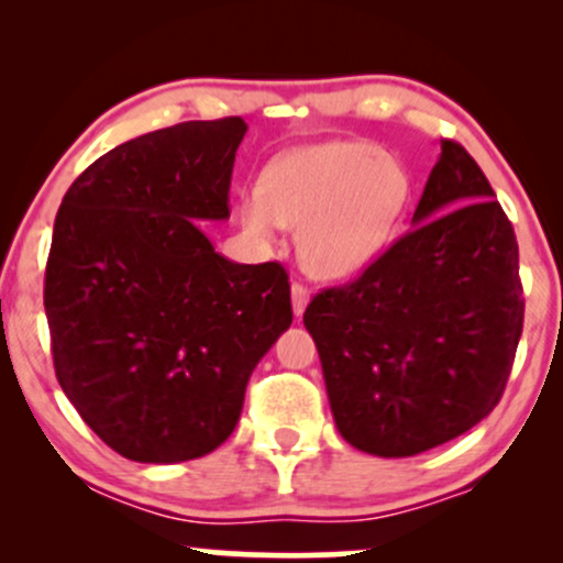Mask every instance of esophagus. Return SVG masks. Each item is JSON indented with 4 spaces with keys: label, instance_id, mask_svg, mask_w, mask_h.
Listing matches in <instances>:
<instances>
[{
    "label": "esophagus",
    "instance_id": "1",
    "mask_svg": "<svg viewBox=\"0 0 563 563\" xmlns=\"http://www.w3.org/2000/svg\"><path fill=\"white\" fill-rule=\"evenodd\" d=\"M290 303H294L296 318H301L303 309H307V303H309V290H307V286H303V283L294 280V286H290Z\"/></svg>",
    "mask_w": 563,
    "mask_h": 563
}]
</instances>
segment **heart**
Wrapping results in <instances>:
<instances>
[{
	"mask_svg": "<svg viewBox=\"0 0 563 563\" xmlns=\"http://www.w3.org/2000/svg\"><path fill=\"white\" fill-rule=\"evenodd\" d=\"M412 196L399 158L365 142H325L277 156L262 187L243 192L238 214L251 235L299 228V260L309 275L344 280L391 241Z\"/></svg>",
	"mask_w": 563,
	"mask_h": 563,
	"instance_id": "obj_1",
	"label": "heart"
}]
</instances>
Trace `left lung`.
Wrapping results in <instances>:
<instances>
[{"mask_svg": "<svg viewBox=\"0 0 563 563\" xmlns=\"http://www.w3.org/2000/svg\"><path fill=\"white\" fill-rule=\"evenodd\" d=\"M341 437L407 457L466 434L506 389L525 328L519 243L463 145L442 140L412 214L363 275L309 301Z\"/></svg>", "mask_w": 563, "mask_h": 563, "instance_id": "8db88e82", "label": "left lung"}]
</instances>
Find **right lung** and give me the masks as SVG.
Instances as JSON below:
<instances>
[{"instance_id":"obj_1","label":"right lung","mask_w":563,"mask_h":563,"mask_svg":"<svg viewBox=\"0 0 563 563\" xmlns=\"http://www.w3.org/2000/svg\"><path fill=\"white\" fill-rule=\"evenodd\" d=\"M238 115L147 132L68 187L44 273L55 376L84 423L137 463L209 455L251 373L294 320L283 264L217 254Z\"/></svg>"}]
</instances>
